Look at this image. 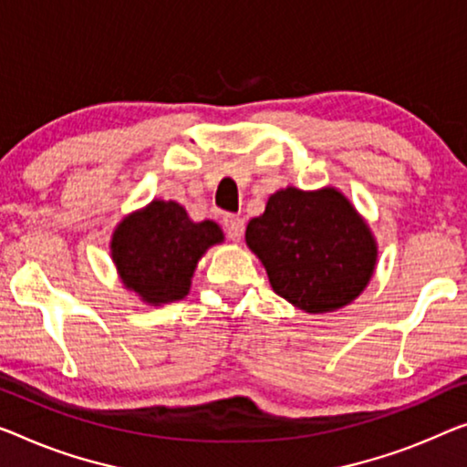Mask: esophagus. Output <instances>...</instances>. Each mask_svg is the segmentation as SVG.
<instances>
[{"instance_id": "esophagus-1", "label": "esophagus", "mask_w": 467, "mask_h": 467, "mask_svg": "<svg viewBox=\"0 0 467 467\" xmlns=\"http://www.w3.org/2000/svg\"><path fill=\"white\" fill-rule=\"evenodd\" d=\"M222 224H224L226 233L233 241H241L243 233H245V220L239 218V215L228 213V215H224V220H222Z\"/></svg>"}]
</instances>
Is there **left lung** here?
<instances>
[{
    "label": "left lung",
    "instance_id": "1",
    "mask_svg": "<svg viewBox=\"0 0 467 467\" xmlns=\"http://www.w3.org/2000/svg\"><path fill=\"white\" fill-rule=\"evenodd\" d=\"M245 243L266 268L270 287L310 315L336 312L367 289L378 241L342 191L287 186L249 220Z\"/></svg>",
    "mask_w": 467,
    "mask_h": 467
}]
</instances>
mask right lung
<instances>
[{
	"instance_id": "obj_1",
	"label": "right lung",
	"mask_w": 467,
	"mask_h": 467,
	"mask_svg": "<svg viewBox=\"0 0 467 467\" xmlns=\"http://www.w3.org/2000/svg\"><path fill=\"white\" fill-rule=\"evenodd\" d=\"M222 241L213 220L194 222L176 201L152 199L115 226L110 257L125 289L161 306L189 296L199 260Z\"/></svg>"
}]
</instances>
